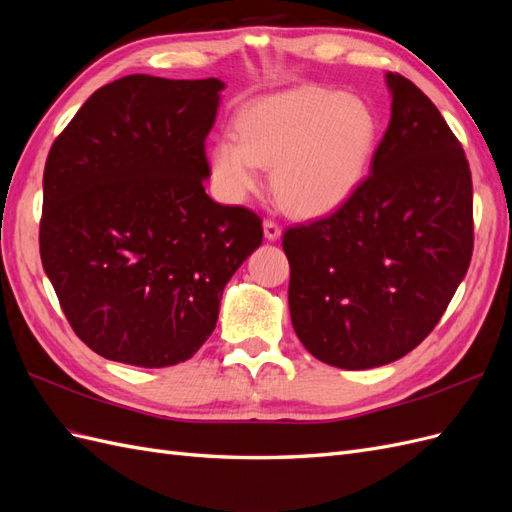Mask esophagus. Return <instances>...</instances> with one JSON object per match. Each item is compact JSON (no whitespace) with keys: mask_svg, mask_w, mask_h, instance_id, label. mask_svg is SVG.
<instances>
[{"mask_svg":"<svg viewBox=\"0 0 512 512\" xmlns=\"http://www.w3.org/2000/svg\"><path fill=\"white\" fill-rule=\"evenodd\" d=\"M262 230H265V239L267 241H277L282 237V228L277 226L275 222H271V220H267L265 224H262Z\"/></svg>","mask_w":512,"mask_h":512,"instance_id":"1","label":"esophagus"}]
</instances>
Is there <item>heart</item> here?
<instances>
[{
	"instance_id": "1",
	"label": "heart",
	"mask_w": 512,
	"mask_h": 512,
	"mask_svg": "<svg viewBox=\"0 0 512 512\" xmlns=\"http://www.w3.org/2000/svg\"><path fill=\"white\" fill-rule=\"evenodd\" d=\"M378 130L363 98L297 85L241 108L237 136L222 134L211 145V175L226 198L241 200L260 188V166L273 168V192L286 211L327 218L359 192Z\"/></svg>"
}]
</instances>
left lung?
<instances>
[{"label": "left lung", "instance_id": "1", "mask_svg": "<svg viewBox=\"0 0 512 512\" xmlns=\"http://www.w3.org/2000/svg\"><path fill=\"white\" fill-rule=\"evenodd\" d=\"M391 121L333 215L286 230L288 305L301 344L339 369L393 363L433 331L468 273L472 175L421 89L386 72Z\"/></svg>", "mask_w": 512, "mask_h": 512}]
</instances>
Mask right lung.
<instances>
[{
  "instance_id": "right-lung-1",
  "label": "right lung",
  "mask_w": 512,
  "mask_h": 512,
  "mask_svg": "<svg viewBox=\"0 0 512 512\" xmlns=\"http://www.w3.org/2000/svg\"><path fill=\"white\" fill-rule=\"evenodd\" d=\"M224 89L123 76L89 96L46 158L42 267L74 333L108 361L192 359L262 243L256 213L205 192Z\"/></svg>"
}]
</instances>
